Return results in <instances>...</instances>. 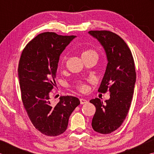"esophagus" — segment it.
Segmentation results:
<instances>
[{
  "label": "esophagus",
  "instance_id": "esophagus-1",
  "mask_svg": "<svg viewBox=\"0 0 154 154\" xmlns=\"http://www.w3.org/2000/svg\"><path fill=\"white\" fill-rule=\"evenodd\" d=\"M87 103H88V100H85V99L80 98V104H81V105H83V104H85Z\"/></svg>",
  "mask_w": 154,
  "mask_h": 154
}]
</instances>
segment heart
Segmentation results:
<instances>
[{"label": "heart", "instance_id": "heart-1", "mask_svg": "<svg viewBox=\"0 0 154 154\" xmlns=\"http://www.w3.org/2000/svg\"><path fill=\"white\" fill-rule=\"evenodd\" d=\"M81 56H82V58L83 60H87L89 58H96L97 59L98 54H97V53H96V51L95 50H94V49H86L82 52ZM66 60V57L64 56L63 58H62V62H64ZM75 87H76L77 90H79L80 92H84L87 90V85L82 82L78 83Z\"/></svg>", "mask_w": 154, "mask_h": 154}]
</instances>
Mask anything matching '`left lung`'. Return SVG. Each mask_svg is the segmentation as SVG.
Returning <instances> with one entry per match:
<instances>
[{
	"label": "left lung",
	"instance_id": "1",
	"mask_svg": "<svg viewBox=\"0 0 154 154\" xmlns=\"http://www.w3.org/2000/svg\"><path fill=\"white\" fill-rule=\"evenodd\" d=\"M105 49L107 66L98 92L109 91L105 103L96 98L90 100L96 106L92 128L101 134H109L121 126L128 113L136 82L134 59L128 46L120 36L108 30H91Z\"/></svg>",
	"mask_w": 154,
	"mask_h": 154
}]
</instances>
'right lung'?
Masks as SVG:
<instances>
[{
  "mask_svg": "<svg viewBox=\"0 0 154 154\" xmlns=\"http://www.w3.org/2000/svg\"><path fill=\"white\" fill-rule=\"evenodd\" d=\"M75 37L41 33L27 44L21 54L18 78L23 105L35 128L48 137L65 132L70 116L80 104L72 96H60L56 105H51L49 100V93L56 85L60 56Z\"/></svg>",
  "mask_w": 154,
  "mask_h": 154,
  "instance_id": "1",
  "label": "right lung"
}]
</instances>
